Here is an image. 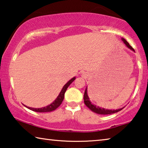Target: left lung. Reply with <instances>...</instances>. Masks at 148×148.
<instances>
[{
	"mask_svg": "<svg viewBox=\"0 0 148 148\" xmlns=\"http://www.w3.org/2000/svg\"><path fill=\"white\" fill-rule=\"evenodd\" d=\"M123 42H124V44L127 46V47H128L132 51H134V48H133L131 46L129 45V43L127 42V40H126L125 38H121ZM84 104L88 107L90 110L93 111V112L96 113H98V114H100V115H110V114H113V113H117L118 111H119L121 110H122L123 108H121V109H118V110H108V109H105V108H100L98 107V106H96V105H94L91 102L90 100V98H89V97L88 96V94H87V87L86 88V90L85 92H84Z\"/></svg>",
	"mask_w": 148,
	"mask_h": 148,
	"instance_id": "8db88e82",
	"label": "left lung"
}]
</instances>
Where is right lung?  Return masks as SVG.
Returning a JSON list of instances; mask_svg holds the SVG:
<instances>
[{
	"mask_svg": "<svg viewBox=\"0 0 148 148\" xmlns=\"http://www.w3.org/2000/svg\"><path fill=\"white\" fill-rule=\"evenodd\" d=\"M75 79H76L75 77H73L71 79H70L69 81L67 82V83L65 84L64 86H63L61 92H60L59 95L58 96L56 99V100L53 101L52 103H50V105L45 106V107H43V108H33L27 107V106H26L25 105L24 106H25L26 108L29 109V110L34 111H36V112H40V113L50 112V111L55 110L56 109H57L60 105H61V103L63 101V100H64V94H65V91H66L67 88H68V86L75 81Z\"/></svg>",
	"mask_w": 148,
	"mask_h": 148,
	"instance_id": "right-lung-1",
	"label": "right lung"
}]
</instances>
